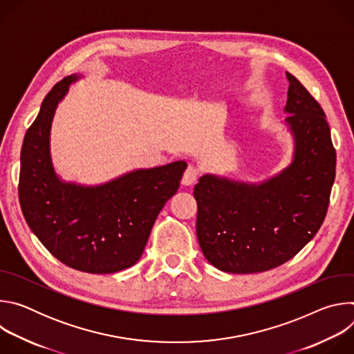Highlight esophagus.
I'll return each mask as SVG.
<instances>
[{"label": "esophagus", "instance_id": "1", "mask_svg": "<svg viewBox=\"0 0 354 354\" xmlns=\"http://www.w3.org/2000/svg\"><path fill=\"white\" fill-rule=\"evenodd\" d=\"M197 179H198V171H197L194 167L189 165V167L186 168L183 176H182V185H185V186H192L193 183L197 182Z\"/></svg>", "mask_w": 354, "mask_h": 354}]
</instances>
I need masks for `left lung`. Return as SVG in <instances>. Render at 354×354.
<instances>
[{"mask_svg": "<svg viewBox=\"0 0 354 354\" xmlns=\"http://www.w3.org/2000/svg\"><path fill=\"white\" fill-rule=\"evenodd\" d=\"M286 75L292 164L261 185L205 175L194 186L197 239L223 272L259 273L286 263L315 236L328 213L336 151L326 115L304 85Z\"/></svg>", "mask_w": 354, "mask_h": 354, "instance_id": "obj_1", "label": "left lung"}]
</instances>
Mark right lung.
I'll return each instance as SVG.
<instances>
[{
	"label": "right lung",
	"instance_id": "right-lung-1",
	"mask_svg": "<svg viewBox=\"0 0 354 354\" xmlns=\"http://www.w3.org/2000/svg\"><path fill=\"white\" fill-rule=\"evenodd\" d=\"M75 80L66 77L52 88L25 134L19 203L29 228L62 263L93 274L116 273L142 255L187 165L178 161L140 169L96 187L60 182L50 161V126L59 100Z\"/></svg>",
	"mask_w": 354,
	"mask_h": 354
}]
</instances>
